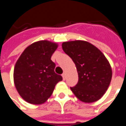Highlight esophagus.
Returning <instances> with one entry per match:
<instances>
[{"label":"esophagus","instance_id":"obj_1","mask_svg":"<svg viewBox=\"0 0 126 126\" xmlns=\"http://www.w3.org/2000/svg\"><path fill=\"white\" fill-rule=\"evenodd\" d=\"M62 75L63 79H64V80H65V79H66V73H64Z\"/></svg>","mask_w":126,"mask_h":126}]
</instances>
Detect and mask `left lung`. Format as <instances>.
I'll use <instances>...</instances> for the list:
<instances>
[{
	"label": "left lung",
	"mask_w": 126,
	"mask_h": 126,
	"mask_svg": "<svg viewBox=\"0 0 126 126\" xmlns=\"http://www.w3.org/2000/svg\"><path fill=\"white\" fill-rule=\"evenodd\" d=\"M65 53L71 58L78 73V82L71 90L80 101L92 103L104 94L110 85L112 69L105 55L88 42L62 43Z\"/></svg>",
	"instance_id": "left-lung-1"
}]
</instances>
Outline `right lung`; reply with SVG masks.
<instances>
[{"mask_svg": "<svg viewBox=\"0 0 126 126\" xmlns=\"http://www.w3.org/2000/svg\"><path fill=\"white\" fill-rule=\"evenodd\" d=\"M58 48L54 42L41 40L25 48L14 71V79L18 93L33 104H41L50 97L62 77L54 71L55 64L51 60Z\"/></svg>", "mask_w": 126, "mask_h": 126, "instance_id": "add662e5", "label": "right lung"}]
</instances>
